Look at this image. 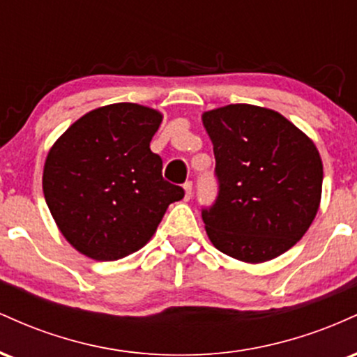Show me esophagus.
Masks as SVG:
<instances>
[{
  "mask_svg": "<svg viewBox=\"0 0 357 357\" xmlns=\"http://www.w3.org/2000/svg\"><path fill=\"white\" fill-rule=\"evenodd\" d=\"M183 188H184V199H190L191 196H192V183L191 181H186L183 184Z\"/></svg>",
  "mask_w": 357,
  "mask_h": 357,
  "instance_id": "obj_1",
  "label": "esophagus"
}]
</instances>
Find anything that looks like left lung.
<instances>
[{
	"instance_id": "obj_1",
	"label": "left lung",
	"mask_w": 357,
	"mask_h": 357,
	"mask_svg": "<svg viewBox=\"0 0 357 357\" xmlns=\"http://www.w3.org/2000/svg\"><path fill=\"white\" fill-rule=\"evenodd\" d=\"M218 196L202 216L211 243L248 264L272 260L309 230L322 192L317 147L284 116L250 104L203 114Z\"/></svg>"
}]
</instances>
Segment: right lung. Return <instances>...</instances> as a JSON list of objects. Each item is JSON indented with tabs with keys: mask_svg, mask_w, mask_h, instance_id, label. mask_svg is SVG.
Masks as SVG:
<instances>
[{
	"mask_svg": "<svg viewBox=\"0 0 357 357\" xmlns=\"http://www.w3.org/2000/svg\"><path fill=\"white\" fill-rule=\"evenodd\" d=\"M158 110L130 102L85 114L47 155L43 192L53 220L73 248L110 261L142 248L181 186L162 178L151 151Z\"/></svg>",
	"mask_w": 357,
	"mask_h": 357,
	"instance_id": "right-lung-1",
	"label": "right lung"
}]
</instances>
